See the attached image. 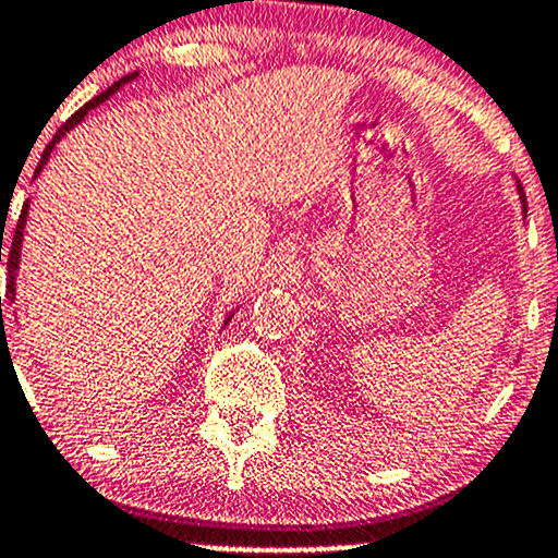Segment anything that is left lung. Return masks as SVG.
<instances>
[{"instance_id":"1","label":"left lung","mask_w":558,"mask_h":558,"mask_svg":"<svg viewBox=\"0 0 558 558\" xmlns=\"http://www.w3.org/2000/svg\"><path fill=\"white\" fill-rule=\"evenodd\" d=\"M517 187H519V195H522V206H527V204H524V187H522V182H517Z\"/></svg>"}]
</instances>
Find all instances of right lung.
<instances>
[{"label":"right lung","instance_id":"add662e5","mask_svg":"<svg viewBox=\"0 0 558 558\" xmlns=\"http://www.w3.org/2000/svg\"><path fill=\"white\" fill-rule=\"evenodd\" d=\"M137 76V71L134 73H130V76H124V78H119V82H113L110 84V87L102 92V95H97V97H92V100L87 102V106L84 108H78L76 113L71 116L69 121H65L63 126H60V132L54 134V140L50 145H47V150H45V156H41V163L39 167H36V174H39L41 171V167H45L47 163V158H50V153H52V148H54V143H58L60 137H63L65 132L69 130H73V124H78V121L84 119V116H87V110H92V108H97L100 106V102H106L110 95H113V92H119L121 89V84H130L132 78ZM26 214H28V201L26 204H23V211H21V217H17V225H15V232H12V241H10V246H8V251H2V243H0V262H2V254H4V262H8V302L12 304L15 302V269H17V265H21V243H23V228H26ZM4 241V238H2ZM232 317V315H230ZM228 317V320H230ZM228 320H225V326H228ZM0 323H2V341L8 339V336H4V317H2V296H0Z\"/></svg>","mask_w":558,"mask_h":558}]
</instances>
